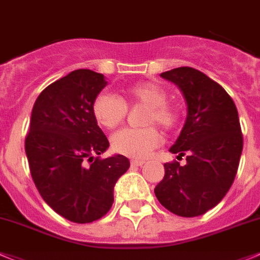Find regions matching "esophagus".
Returning <instances> with one entry per match:
<instances>
[{
	"label": "esophagus",
	"mask_w": 260,
	"mask_h": 260,
	"mask_svg": "<svg viewBox=\"0 0 260 260\" xmlns=\"http://www.w3.org/2000/svg\"><path fill=\"white\" fill-rule=\"evenodd\" d=\"M145 163V160H140V159H134L132 160V166H138V167H142L143 165Z\"/></svg>",
	"instance_id": "34e87169"
}]
</instances>
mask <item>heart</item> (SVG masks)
<instances>
[{
  "label": "heart",
  "mask_w": 260,
  "mask_h": 260,
  "mask_svg": "<svg viewBox=\"0 0 260 260\" xmlns=\"http://www.w3.org/2000/svg\"><path fill=\"white\" fill-rule=\"evenodd\" d=\"M167 91L152 81L133 84L123 90V98L110 93H102L93 103V115L103 127L113 128L126 117V103H140L148 107L145 125H157L171 128L179 120V112L174 106L167 103ZM160 134L157 128H122L112 137L111 144L118 154L132 158H145L160 143Z\"/></svg>",
  "instance_id": "obj_1"
}]
</instances>
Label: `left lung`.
<instances>
[{"mask_svg":"<svg viewBox=\"0 0 260 260\" xmlns=\"http://www.w3.org/2000/svg\"><path fill=\"white\" fill-rule=\"evenodd\" d=\"M181 90L186 120L170 152L186 165L165 163V177L155 186L159 203L181 217L202 216L216 207L234 182L243 152L239 113L227 91L192 68L160 74Z\"/></svg>","mask_w":260,"mask_h":260,"instance_id":"left-lung-1","label":"left lung"}]
</instances>
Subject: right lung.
<instances>
[{"instance_id": "add662e5", "label": "right lung", "mask_w": 260, "mask_h": 260, "mask_svg": "<svg viewBox=\"0 0 260 260\" xmlns=\"http://www.w3.org/2000/svg\"><path fill=\"white\" fill-rule=\"evenodd\" d=\"M106 85L103 74L74 70L47 86L31 110L25 152L33 181L44 202L75 223L110 211L116 182L130 167L121 154L94 159L110 147L93 115Z\"/></svg>"}]
</instances>
